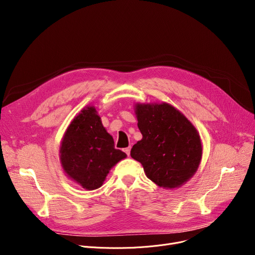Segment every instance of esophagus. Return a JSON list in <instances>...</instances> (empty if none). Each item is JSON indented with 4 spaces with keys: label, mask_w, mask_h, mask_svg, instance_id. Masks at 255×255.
Segmentation results:
<instances>
[{
    "label": "esophagus",
    "mask_w": 255,
    "mask_h": 255,
    "mask_svg": "<svg viewBox=\"0 0 255 255\" xmlns=\"http://www.w3.org/2000/svg\"><path fill=\"white\" fill-rule=\"evenodd\" d=\"M130 150H131V149H130V146H129V148H126V149H124V152H125V153H126L128 156H129V155H130Z\"/></svg>",
    "instance_id": "34e87169"
}]
</instances>
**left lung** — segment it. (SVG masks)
<instances>
[{
	"mask_svg": "<svg viewBox=\"0 0 255 255\" xmlns=\"http://www.w3.org/2000/svg\"><path fill=\"white\" fill-rule=\"evenodd\" d=\"M137 126L142 139L130 155L143 166L145 176L163 188L188 181L202 159V141L183 114L167 104H136Z\"/></svg>",
	"mask_w": 255,
	"mask_h": 255,
	"instance_id": "left-lung-1",
	"label": "left lung"
}]
</instances>
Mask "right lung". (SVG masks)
<instances>
[{
	"label": "right lung",
	"mask_w": 255,
	"mask_h": 255,
	"mask_svg": "<svg viewBox=\"0 0 255 255\" xmlns=\"http://www.w3.org/2000/svg\"><path fill=\"white\" fill-rule=\"evenodd\" d=\"M61 163L69 178L87 190L97 189L126 154L115 149L95 107L88 106L72 121L61 145Z\"/></svg>",
	"instance_id": "obj_1"
}]
</instances>
